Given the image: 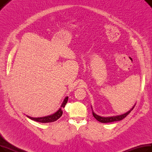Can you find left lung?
Segmentation results:
<instances>
[{"label": "left lung", "instance_id": "left-lung-1", "mask_svg": "<svg viewBox=\"0 0 152 152\" xmlns=\"http://www.w3.org/2000/svg\"><path fill=\"white\" fill-rule=\"evenodd\" d=\"M135 104L134 105V106L129 110L127 111V113L123 114V115H119V116H111V117H102V116H98L96 114H95L93 111H92V115L94 116V117L97 119V121H99V122H101V123H111V122H114V121H120V120H122L123 119H124V118H126L127 115H128L131 111L133 110V108H134Z\"/></svg>", "mask_w": 152, "mask_h": 152}]
</instances>
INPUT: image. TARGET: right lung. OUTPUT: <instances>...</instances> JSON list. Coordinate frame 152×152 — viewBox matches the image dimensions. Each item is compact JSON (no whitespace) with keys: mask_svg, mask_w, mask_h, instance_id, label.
Instances as JSON below:
<instances>
[{"mask_svg":"<svg viewBox=\"0 0 152 152\" xmlns=\"http://www.w3.org/2000/svg\"><path fill=\"white\" fill-rule=\"evenodd\" d=\"M68 97H66L65 100H64L62 105L61 106V108L57 111V112L55 113L53 115H51L50 116H45V117H42V118H32L30 116H27L29 118H30L32 120H34L37 122H40V123H51V122H54L55 121H57L58 119H59L62 114H63V110L64 107L66 105V103L68 102Z\"/></svg>","mask_w":152,"mask_h":152,"instance_id":"obj_1","label":"right lung"}]
</instances>
